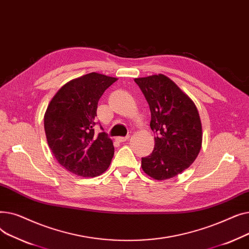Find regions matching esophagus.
I'll list each match as a JSON object with an SVG mask.
<instances>
[{
    "label": "esophagus",
    "instance_id": "esophagus-1",
    "mask_svg": "<svg viewBox=\"0 0 249 249\" xmlns=\"http://www.w3.org/2000/svg\"><path fill=\"white\" fill-rule=\"evenodd\" d=\"M129 139V136H125V137H121V136H119V137H117L116 138V140L117 141H119V142H125L126 140H128Z\"/></svg>",
    "mask_w": 249,
    "mask_h": 249
}]
</instances>
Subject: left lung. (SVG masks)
I'll return each instance as SVG.
<instances>
[{
	"mask_svg": "<svg viewBox=\"0 0 249 249\" xmlns=\"http://www.w3.org/2000/svg\"><path fill=\"white\" fill-rule=\"evenodd\" d=\"M151 113L154 132L151 154L141 159L146 175L155 179L171 178L197 159L202 145V125L194 102L163 74L135 78Z\"/></svg>",
	"mask_w": 249,
	"mask_h": 249,
	"instance_id": "obj_1",
	"label": "left lung"
}]
</instances>
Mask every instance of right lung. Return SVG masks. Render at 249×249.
<instances>
[{
	"label": "right lung",
	"instance_id": "1",
	"mask_svg": "<svg viewBox=\"0 0 249 249\" xmlns=\"http://www.w3.org/2000/svg\"><path fill=\"white\" fill-rule=\"evenodd\" d=\"M116 77L90 72L65 84L48 105L44 116L47 143L69 172L83 178L100 176L114 155L113 142L95 133L98 102Z\"/></svg>",
	"mask_w": 249,
	"mask_h": 249
}]
</instances>
